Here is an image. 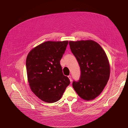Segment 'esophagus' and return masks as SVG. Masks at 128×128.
Segmentation results:
<instances>
[{
  "label": "esophagus",
  "mask_w": 128,
  "mask_h": 128,
  "mask_svg": "<svg viewBox=\"0 0 128 128\" xmlns=\"http://www.w3.org/2000/svg\"><path fill=\"white\" fill-rule=\"evenodd\" d=\"M68 78H69V79L70 80V82H72V76H71L70 75H69V76H68Z\"/></svg>",
  "instance_id": "34e87169"
}]
</instances>
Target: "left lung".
<instances>
[{"mask_svg":"<svg viewBox=\"0 0 128 128\" xmlns=\"http://www.w3.org/2000/svg\"><path fill=\"white\" fill-rule=\"evenodd\" d=\"M71 51L79 64L80 77L72 86L81 98L95 99L106 86L110 75V65L103 48L92 40L69 41Z\"/></svg>","mask_w":128,"mask_h":128,"instance_id":"obj_1","label":"left lung"}]
</instances>
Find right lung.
<instances>
[{
  "instance_id": "add662e5",
  "label": "right lung",
  "mask_w": 128,
  "mask_h": 128,
  "mask_svg": "<svg viewBox=\"0 0 128 128\" xmlns=\"http://www.w3.org/2000/svg\"><path fill=\"white\" fill-rule=\"evenodd\" d=\"M68 44V40L45 42L32 48L27 56L29 86L42 101L53 103L59 100L70 84L60 63Z\"/></svg>"
}]
</instances>
